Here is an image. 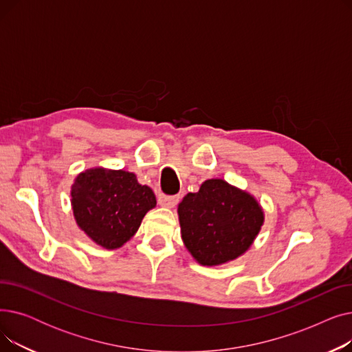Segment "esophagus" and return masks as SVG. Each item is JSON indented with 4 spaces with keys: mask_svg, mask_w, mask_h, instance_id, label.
Instances as JSON below:
<instances>
[{
    "mask_svg": "<svg viewBox=\"0 0 352 352\" xmlns=\"http://www.w3.org/2000/svg\"><path fill=\"white\" fill-rule=\"evenodd\" d=\"M178 201H179L178 195H165V194L158 195V204L162 207H174L177 206Z\"/></svg>",
    "mask_w": 352,
    "mask_h": 352,
    "instance_id": "esophagus-1",
    "label": "esophagus"
}]
</instances>
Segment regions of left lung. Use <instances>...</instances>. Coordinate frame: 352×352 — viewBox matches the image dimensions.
Wrapping results in <instances>:
<instances>
[{
  "instance_id": "8db88e82",
  "label": "left lung",
  "mask_w": 352,
  "mask_h": 352,
  "mask_svg": "<svg viewBox=\"0 0 352 352\" xmlns=\"http://www.w3.org/2000/svg\"><path fill=\"white\" fill-rule=\"evenodd\" d=\"M181 236L202 265H219L243 255L264 224L256 199L224 179H207L178 206Z\"/></svg>"
}]
</instances>
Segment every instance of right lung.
<instances>
[{"label": "right lung", "instance_id": "obj_1", "mask_svg": "<svg viewBox=\"0 0 352 352\" xmlns=\"http://www.w3.org/2000/svg\"><path fill=\"white\" fill-rule=\"evenodd\" d=\"M155 204L153 190L124 170L91 168L81 173L71 187V206L78 227L107 250L124 245Z\"/></svg>", "mask_w": 352, "mask_h": 352}]
</instances>
